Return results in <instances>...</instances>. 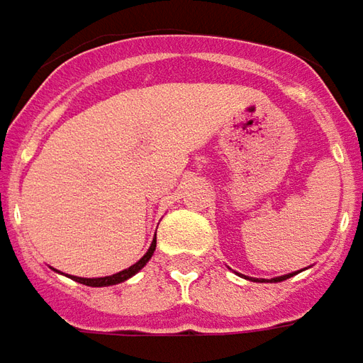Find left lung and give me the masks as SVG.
Segmentation results:
<instances>
[{
	"instance_id": "left-lung-1",
	"label": "left lung",
	"mask_w": 363,
	"mask_h": 363,
	"mask_svg": "<svg viewBox=\"0 0 363 363\" xmlns=\"http://www.w3.org/2000/svg\"><path fill=\"white\" fill-rule=\"evenodd\" d=\"M289 277H292V274H284V277H279V279H272L274 282H281V281H286Z\"/></svg>"
}]
</instances>
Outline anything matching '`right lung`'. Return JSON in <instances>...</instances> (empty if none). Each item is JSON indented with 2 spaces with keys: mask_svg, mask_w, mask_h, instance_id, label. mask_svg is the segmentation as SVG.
Wrapping results in <instances>:
<instances>
[{
  "mask_svg": "<svg viewBox=\"0 0 363 363\" xmlns=\"http://www.w3.org/2000/svg\"><path fill=\"white\" fill-rule=\"evenodd\" d=\"M154 251H156V241H152V245H150L148 253L144 255L142 259H140L136 264H132V267H128V269H124V271L116 272V274H112V277H104V279H81V277H71L72 281L81 282V284H86V286H110V284H118V282L126 281V279H130L132 274H136V272L146 264V262L150 261V257L154 255Z\"/></svg>",
  "mask_w": 363,
  "mask_h": 363,
  "instance_id": "obj_1",
  "label": "right lung"
}]
</instances>
